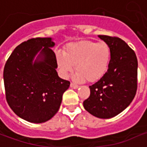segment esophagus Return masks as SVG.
<instances>
[{"instance_id":"obj_1","label":"esophagus","mask_w":147,"mask_h":147,"mask_svg":"<svg viewBox=\"0 0 147 147\" xmlns=\"http://www.w3.org/2000/svg\"><path fill=\"white\" fill-rule=\"evenodd\" d=\"M70 86H71V88H73V89H77V88L79 87V86H78V85H76V84H75V83H71Z\"/></svg>"}]
</instances>
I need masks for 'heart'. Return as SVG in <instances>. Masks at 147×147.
Wrapping results in <instances>:
<instances>
[{
	"label": "heart",
	"mask_w": 147,
	"mask_h": 147,
	"mask_svg": "<svg viewBox=\"0 0 147 147\" xmlns=\"http://www.w3.org/2000/svg\"><path fill=\"white\" fill-rule=\"evenodd\" d=\"M56 57L58 67L64 76L72 73L76 65L77 72L74 80L94 83L108 70L111 49L105 42L83 41L69 44L64 53L57 52Z\"/></svg>",
	"instance_id": "1"
}]
</instances>
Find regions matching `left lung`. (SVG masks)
I'll list each match as a JSON object with an SVG mask.
<instances>
[{
  "label": "left lung",
  "instance_id": "1",
  "mask_svg": "<svg viewBox=\"0 0 147 147\" xmlns=\"http://www.w3.org/2000/svg\"><path fill=\"white\" fill-rule=\"evenodd\" d=\"M98 37L110 47V62L105 75L89 86L90 94L83 102V106L93 116L109 119L124 110L135 98L138 61L134 50L121 38Z\"/></svg>",
  "mask_w": 147,
  "mask_h": 147
}]
</instances>
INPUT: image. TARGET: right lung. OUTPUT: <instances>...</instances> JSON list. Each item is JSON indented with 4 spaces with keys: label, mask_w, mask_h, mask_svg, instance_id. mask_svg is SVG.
Returning a JSON list of instances; mask_svg holds the SVG:
<instances>
[{
    "label": "right lung",
    "mask_w": 147,
    "mask_h": 147,
    "mask_svg": "<svg viewBox=\"0 0 147 147\" xmlns=\"http://www.w3.org/2000/svg\"><path fill=\"white\" fill-rule=\"evenodd\" d=\"M51 38H30L11 53L4 68L5 96L18 117L44 123L57 113L70 82L58 76ZM39 52L36 60L35 56Z\"/></svg>",
    "instance_id": "obj_1"
}]
</instances>
